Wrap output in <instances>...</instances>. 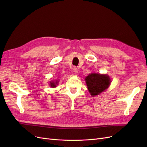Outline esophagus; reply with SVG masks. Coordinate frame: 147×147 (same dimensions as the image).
<instances>
[{
    "mask_svg": "<svg viewBox=\"0 0 147 147\" xmlns=\"http://www.w3.org/2000/svg\"><path fill=\"white\" fill-rule=\"evenodd\" d=\"M74 69V72L75 73V74H77L78 73V69L76 67H74L73 68Z\"/></svg>",
    "mask_w": 147,
    "mask_h": 147,
    "instance_id": "obj_1",
    "label": "esophagus"
}]
</instances>
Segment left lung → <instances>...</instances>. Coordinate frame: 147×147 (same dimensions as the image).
I'll use <instances>...</instances> for the list:
<instances>
[{"label": "left lung", "mask_w": 147, "mask_h": 147, "mask_svg": "<svg viewBox=\"0 0 147 147\" xmlns=\"http://www.w3.org/2000/svg\"><path fill=\"white\" fill-rule=\"evenodd\" d=\"M88 91L91 95L97 96L109 88L111 80L108 75L92 73L85 78Z\"/></svg>", "instance_id": "obj_1"}]
</instances>
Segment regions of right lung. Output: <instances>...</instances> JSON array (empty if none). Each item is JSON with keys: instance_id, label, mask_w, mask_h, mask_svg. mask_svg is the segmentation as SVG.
Segmentation results:
<instances>
[{"instance_id": "obj_1", "label": "right lung", "mask_w": 147, "mask_h": 147, "mask_svg": "<svg viewBox=\"0 0 147 147\" xmlns=\"http://www.w3.org/2000/svg\"><path fill=\"white\" fill-rule=\"evenodd\" d=\"M59 83L58 80H56V82H54V81L50 82V86H51V88H56V85H57V83Z\"/></svg>"}]
</instances>
